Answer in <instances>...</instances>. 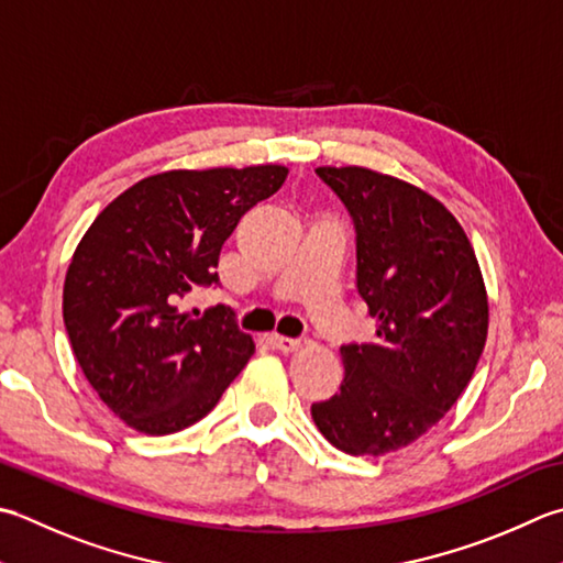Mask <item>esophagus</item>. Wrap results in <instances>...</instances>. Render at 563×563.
Returning <instances> with one entry per match:
<instances>
[{
    "label": "esophagus",
    "instance_id": "1",
    "mask_svg": "<svg viewBox=\"0 0 563 563\" xmlns=\"http://www.w3.org/2000/svg\"><path fill=\"white\" fill-rule=\"evenodd\" d=\"M273 344L278 346L280 351H285V354H292V351H297V349H302V346H305V341H302V339H290V336H280V334H275V336H273Z\"/></svg>",
    "mask_w": 563,
    "mask_h": 563
}]
</instances>
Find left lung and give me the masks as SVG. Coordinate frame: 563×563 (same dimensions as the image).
Listing matches in <instances>:
<instances>
[{
  "mask_svg": "<svg viewBox=\"0 0 563 563\" xmlns=\"http://www.w3.org/2000/svg\"><path fill=\"white\" fill-rule=\"evenodd\" d=\"M317 173L354 217L356 288L378 339L341 346V390L310 412L344 454L385 456L466 390L488 336L486 283L464 227L422 187L363 165Z\"/></svg>",
  "mask_w": 563,
  "mask_h": 563,
  "instance_id": "obj_1",
  "label": "left lung"
}]
</instances>
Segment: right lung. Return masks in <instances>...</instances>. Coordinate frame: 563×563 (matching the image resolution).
<instances>
[{
	"label": "right lung",
	"mask_w": 563,
	"mask_h": 563,
	"mask_svg": "<svg viewBox=\"0 0 563 563\" xmlns=\"http://www.w3.org/2000/svg\"><path fill=\"white\" fill-rule=\"evenodd\" d=\"M288 178L285 165L165 170L97 214L63 285L73 354L109 410L141 434L200 422L256 351L231 310H180L217 283L219 251L249 209Z\"/></svg>",
	"instance_id": "obj_1"
}]
</instances>
